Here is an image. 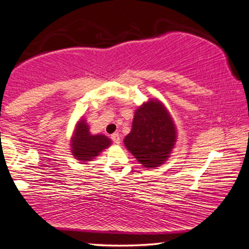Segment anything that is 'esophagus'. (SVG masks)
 <instances>
[{
	"label": "esophagus",
	"mask_w": 249,
	"mask_h": 249,
	"mask_svg": "<svg viewBox=\"0 0 249 249\" xmlns=\"http://www.w3.org/2000/svg\"><path fill=\"white\" fill-rule=\"evenodd\" d=\"M111 140L115 143H119L121 142V136H119V133H117V132H115V133H112L111 134Z\"/></svg>",
	"instance_id": "esophagus-1"
}]
</instances>
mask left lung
I'll list each match as a JSON object with an SVG mask.
<instances>
[{"mask_svg": "<svg viewBox=\"0 0 249 249\" xmlns=\"http://www.w3.org/2000/svg\"><path fill=\"white\" fill-rule=\"evenodd\" d=\"M175 142L174 123L159 101H149L137 110L132 130L124 139L126 148L146 168L162 164L168 159Z\"/></svg>", "mask_w": 249, "mask_h": 249, "instance_id": "left-lung-1", "label": "left lung"}]
</instances>
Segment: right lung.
<instances>
[{
	"label": "right lung",
	"mask_w": 249,
	"mask_h": 249,
	"mask_svg": "<svg viewBox=\"0 0 249 249\" xmlns=\"http://www.w3.org/2000/svg\"><path fill=\"white\" fill-rule=\"evenodd\" d=\"M110 143L111 142L106 136L102 134L91 136L88 125L85 121H81L77 124L75 134L71 140V153L77 160L90 161Z\"/></svg>",
	"instance_id": "add662e5"
}]
</instances>
